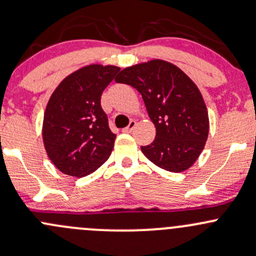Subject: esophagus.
I'll return each instance as SVG.
<instances>
[{"instance_id": "1", "label": "esophagus", "mask_w": 256, "mask_h": 256, "mask_svg": "<svg viewBox=\"0 0 256 256\" xmlns=\"http://www.w3.org/2000/svg\"><path fill=\"white\" fill-rule=\"evenodd\" d=\"M136 128V121L135 120H131L130 121V124H128V128H122V132H132V130L134 128Z\"/></svg>"}]
</instances>
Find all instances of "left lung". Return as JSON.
<instances>
[{
    "mask_svg": "<svg viewBox=\"0 0 256 256\" xmlns=\"http://www.w3.org/2000/svg\"><path fill=\"white\" fill-rule=\"evenodd\" d=\"M141 93L156 138L142 146L144 156L168 172H184L195 163L208 136V114L200 90L179 67L152 60L124 68L115 78Z\"/></svg>",
    "mask_w": 256,
    "mask_h": 256,
    "instance_id": "left-lung-1",
    "label": "left lung"
}]
</instances>
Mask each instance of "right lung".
<instances>
[{
	"label": "right lung",
	"instance_id": "obj_1",
	"mask_svg": "<svg viewBox=\"0 0 256 256\" xmlns=\"http://www.w3.org/2000/svg\"><path fill=\"white\" fill-rule=\"evenodd\" d=\"M119 71L116 66L82 67L51 94L42 140L50 160L64 174L86 176L109 158L116 135L110 130L100 96Z\"/></svg>",
	"mask_w": 256,
	"mask_h": 256
}]
</instances>
